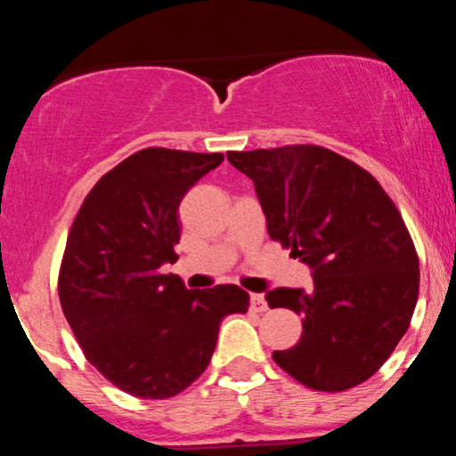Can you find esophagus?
I'll use <instances>...</instances> for the list:
<instances>
[{
  "mask_svg": "<svg viewBox=\"0 0 456 456\" xmlns=\"http://www.w3.org/2000/svg\"><path fill=\"white\" fill-rule=\"evenodd\" d=\"M250 308H253L255 313H264L268 311V302H265V297L261 294H253L250 296Z\"/></svg>",
  "mask_w": 456,
  "mask_h": 456,
  "instance_id": "34e87169",
  "label": "esophagus"
}]
</instances>
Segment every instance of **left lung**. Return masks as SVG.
Segmentation results:
<instances>
[{"label": "left lung", "mask_w": 456, "mask_h": 456, "mask_svg": "<svg viewBox=\"0 0 456 456\" xmlns=\"http://www.w3.org/2000/svg\"><path fill=\"white\" fill-rule=\"evenodd\" d=\"M255 184L272 240L313 270V289L279 287L270 308L302 315L272 358L306 388L343 392L379 370L410 328L420 270L395 201L369 171L319 145L227 151Z\"/></svg>", "instance_id": "1"}]
</instances>
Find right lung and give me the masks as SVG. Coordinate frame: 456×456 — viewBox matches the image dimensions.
I'll list each match as a JSON object with an SVG mask.
<instances>
[{
	"label": "right lung",
	"instance_id": "1",
	"mask_svg": "<svg viewBox=\"0 0 456 456\" xmlns=\"http://www.w3.org/2000/svg\"><path fill=\"white\" fill-rule=\"evenodd\" d=\"M223 154L145 148L104 174L77 212L61 259V311L83 354L119 390L169 399L210 364L221 322L248 311L235 285L186 289L180 203Z\"/></svg>",
	"mask_w": 456,
	"mask_h": 456
}]
</instances>
